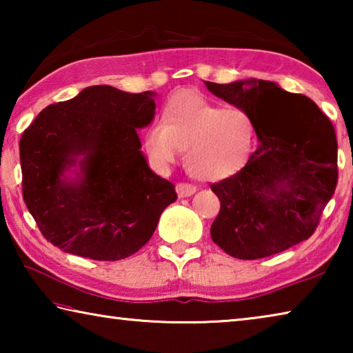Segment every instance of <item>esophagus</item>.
I'll use <instances>...</instances> for the list:
<instances>
[{
    "instance_id": "34e87169",
    "label": "esophagus",
    "mask_w": 353,
    "mask_h": 353,
    "mask_svg": "<svg viewBox=\"0 0 353 353\" xmlns=\"http://www.w3.org/2000/svg\"><path fill=\"white\" fill-rule=\"evenodd\" d=\"M176 190H177L179 198H187V196H191L194 193L196 187L193 183H188V182H179L176 185Z\"/></svg>"
}]
</instances>
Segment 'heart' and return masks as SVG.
<instances>
[{
	"instance_id": "1",
	"label": "heart",
	"mask_w": 353,
	"mask_h": 353,
	"mask_svg": "<svg viewBox=\"0 0 353 353\" xmlns=\"http://www.w3.org/2000/svg\"><path fill=\"white\" fill-rule=\"evenodd\" d=\"M256 129L240 107L212 103L194 90L171 94L162 109V123L148 126L143 146L151 162L166 168L185 148V166L201 181H221L249 162Z\"/></svg>"
}]
</instances>
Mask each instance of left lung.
<instances>
[{
	"instance_id": "left-lung-1",
	"label": "left lung",
	"mask_w": 353,
	"mask_h": 353,
	"mask_svg": "<svg viewBox=\"0 0 353 353\" xmlns=\"http://www.w3.org/2000/svg\"><path fill=\"white\" fill-rule=\"evenodd\" d=\"M252 117L260 145L243 168L210 188L221 208L210 234L240 260H256L308 240L338 183L334 128L312 99L261 79L205 82Z\"/></svg>"
}]
</instances>
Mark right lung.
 <instances>
[{
	"instance_id": "right-lung-1",
	"label": "right lung",
	"mask_w": 353,
	"mask_h": 353,
	"mask_svg": "<svg viewBox=\"0 0 353 353\" xmlns=\"http://www.w3.org/2000/svg\"><path fill=\"white\" fill-rule=\"evenodd\" d=\"M155 112L154 93L87 87L51 104L20 139L21 190L48 241L98 261L126 259L151 240L160 214L177 199L174 185L149 170L137 129ZM83 155V176L63 171Z\"/></svg>"
}]
</instances>
